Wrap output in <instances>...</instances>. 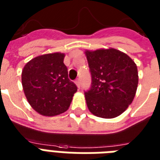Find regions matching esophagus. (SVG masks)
<instances>
[{"instance_id":"1","label":"esophagus","mask_w":160,"mask_h":160,"mask_svg":"<svg viewBox=\"0 0 160 160\" xmlns=\"http://www.w3.org/2000/svg\"><path fill=\"white\" fill-rule=\"evenodd\" d=\"M75 85H77V87H78V88H80V80H79V79H78V80H75Z\"/></svg>"}]
</instances>
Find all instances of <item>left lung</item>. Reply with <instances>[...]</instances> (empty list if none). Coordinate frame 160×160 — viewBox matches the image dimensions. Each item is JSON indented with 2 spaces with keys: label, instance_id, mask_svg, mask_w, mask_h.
<instances>
[{
  "label": "left lung",
  "instance_id": "1",
  "mask_svg": "<svg viewBox=\"0 0 160 160\" xmlns=\"http://www.w3.org/2000/svg\"><path fill=\"white\" fill-rule=\"evenodd\" d=\"M91 74V87L85 92L94 115L112 119L125 111L134 100L139 76L134 61L114 48L85 51Z\"/></svg>",
  "mask_w": 160,
  "mask_h": 160
}]
</instances>
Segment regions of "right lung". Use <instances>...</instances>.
Returning <instances> with one entry per match:
<instances>
[{
    "mask_svg": "<svg viewBox=\"0 0 160 160\" xmlns=\"http://www.w3.org/2000/svg\"><path fill=\"white\" fill-rule=\"evenodd\" d=\"M65 54H46L33 58L21 73L23 90L31 106L41 115L55 116L69 109L76 85L68 78Z\"/></svg>",
    "mask_w": 160,
    "mask_h": 160,
    "instance_id": "obj_1",
    "label": "right lung"
}]
</instances>
